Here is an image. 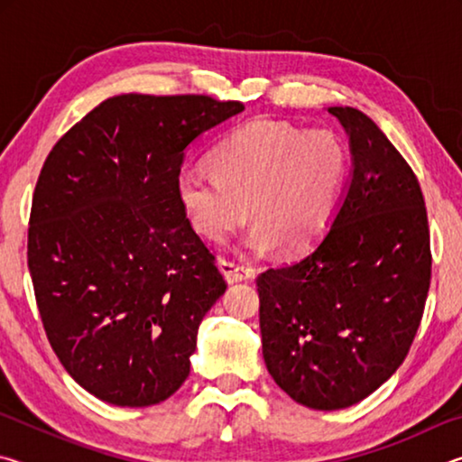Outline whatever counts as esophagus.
I'll return each instance as SVG.
<instances>
[{
  "mask_svg": "<svg viewBox=\"0 0 462 462\" xmlns=\"http://www.w3.org/2000/svg\"><path fill=\"white\" fill-rule=\"evenodd\" d=\"M217 267H220L228 283H240V281H246L253 277V269L246 267V264L234 263L228 259H217Z\"/></svg>",
  "mask_w": 462,
  "mask_h": 462,
  "instance_id": "1",
  "label": "esophagus"
}]
</instances>
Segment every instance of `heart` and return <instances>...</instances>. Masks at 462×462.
<instances>
[{"mask_svg": "<svg viewBox=\"0 0 462 462\" xmlns=\"http://www.w3.org/2000/svg\"><path fill=\"white\" fill-rule=\"evenodd\" d=\"M212 168L185 167L177 175V201L191 228L222 242L253 216L256 224L245 240L250 250L279 245L295 254L314 246L330 226L348 154L332 130L256 120L214 148Z\"/></svg>", "mask_w": 462, "mask_h": 462, "instance_id": "1", "label": "heart"}]
</instances>
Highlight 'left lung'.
Returning a JSON list of instances; mask_svg holds the SVG:
<instances>
[{
    "label": "left lung",
    "instance_id": "obj_1",
    "mask_svg": "<svg viewBox=\"0 0 462 462\" xmlns=\"http://www.w3.org/2000/svg\"><path fill=\"white\" fill-rule=\"evenodd\" d=\"M328 112L353 156L330 228L308 254L256 279L267 371L293 402L322 411L363 402L400 369L432 271L411 167L369 116Z\"/></svg>",
    "mask_w": 462,
    "mask_h": 462
}]
</instances>
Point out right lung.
Instances as JSON below:
<instances>
[{"label": "right lung", "instance_id": "add662e5", "mask_svg": "<svg viewBox=\"0 0 462 462\" xmlns=\"http://www.w3.org/2000/svg\"><path fill=\"white\" fill-rule=\"evenodd\" d=\"M242 109L208 96L124 93L46 156L30 212V277L52 350L101 402L146 408L189 377L199 324L226 281L175 183L187 146Z\"/></svg>", "mask_w": 462, "mask_h": 462}]
</instances>
